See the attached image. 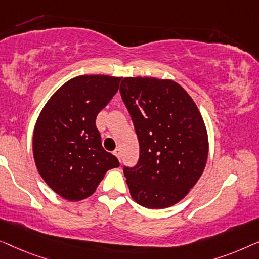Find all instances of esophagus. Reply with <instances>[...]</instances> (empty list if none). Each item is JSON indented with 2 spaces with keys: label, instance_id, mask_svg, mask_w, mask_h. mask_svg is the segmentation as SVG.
I'll use <instances>...</instances> for the list:
<instances>
[{
  "label": "esophagus",
  "instance_id": "esophagus-1",
  "mask_svg": "<svg viewBox=\"0 0 259 259\" xmlns=\"http://www.w3.org/2000/svg\"><path fill=\"white\" fill-rule=\"evenodd\" d=\"M114 155L119 159V161H121V150H119V149H116L114 151Z\"/></svg>",
  "mask_w": 259,
  "mask_h": 259
}]
</instances>
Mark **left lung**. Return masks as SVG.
Wrapping results in <instances>:
<instances>
[{"label": "left lung", "instance_id": "8db88e82", "mask_svg": "<svg viewBox=\"0 0 259 259\" xmlns=\"http://www.w3.org/2000/svg\"><path fill=\"white\" fill-rule=\"evenodd\" d=\"M119 92L140 143L137 164L123 167L131 197L148 209L174 205L206 164L209 143L201 112L171 79L125 77Z\"/></svg>", "mask_w": 259, "mask_h": 259}]
</instances>
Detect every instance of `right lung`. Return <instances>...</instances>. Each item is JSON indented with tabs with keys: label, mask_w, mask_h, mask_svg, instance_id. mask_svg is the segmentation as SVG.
Instances as JSON below:
<instances>
[{
	"label": "right lung",
	"mask_w": 259,
	"mask_h": 259,
	"mask_svg": "<svg viewBox=\"0 0 259 259\" xmlns=\"http://www.w3.org/2000/svg\"><path fill=\"white\" fill-rule=\"evenodd\" d=\"M121 77L82 75L64 83L39 114L32 136L35 164L68 201L93 195L105 172L119 166L102 147L96 117L117 93Z\"/></svg>",
	"instance_id": "1"
}]
</instances>
